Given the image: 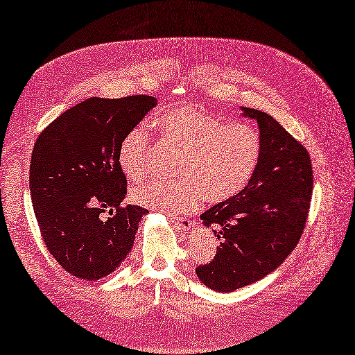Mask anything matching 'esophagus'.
<instances>
[{
	"label": "esophagus",
	"instance_id": "esophagus-1",
	"mask_svg": "<svg viewBox=\"0 0 355 355\" xmlns=\"http://www.w3.org/2000/svg\"><path fill=\"white\" fill-rule=\"evenodd\" d=\"M172 223H173L178 228H180V230H183V231H188V230L192 227V221H191V219H188V218H176V216H172Z\"/></svg>",
	"mask_w": 355,
	"mask_h": 355
}]
</instances>
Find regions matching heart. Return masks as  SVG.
I'll return each instance as SVG.
<instances>
[{"label": "heart", "mask_w": 355, "mask_h": 355, "mask_svg": "<svg viewBox=\"0 0 355 355\" xmlns=\"http://www.w3.org/2000/svg\"><path fill=\"white\" fill-rule=\"evenodd\" d=\"M162 139L182 156L173 180H147L131 191L136 204L182 215L193 211L204 196L218 204L240 193L260 162L261 137L245 123H227L195 105L166 111L156 121ZM150 134L143 125L130 128L118 144L116 159L123 172L140 179L148 171Z\"/></svg>", "instance_id": "obj_1"}]
</instances>
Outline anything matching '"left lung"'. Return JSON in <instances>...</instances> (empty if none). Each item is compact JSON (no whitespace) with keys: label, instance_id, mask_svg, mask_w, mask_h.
Returning <instances> with one entry per match:
<instances>
[{"label":"left lung","instance_id":"8db88e82","mask_svg":"<svg viewBox=\"0 0 355 355\" xmlns=\"http://www.w3.org/2000/svg\"><path fill=\"white\" fill-rule=\"evenodd\" d=\"M260 128L261 155L247 187L200 215L219 240L215 257L196 267L212 291L232 292L276 270L296 248L311 207V156L292 134L263 111L243 108Z\"/></svg>","mask_w":355,"mask_h":355}]
</instances>
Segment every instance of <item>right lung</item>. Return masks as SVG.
<instances>
[{"label":"right lung","instance_id":"obj_1","mask_svg":"<svg viewBox=\"0 0 355 355\" xmlns=\"http://www.w3.org/2000/svg\"><path fill=\"white\" fill-rule=\"evenodd\" d=\"M156 98L92 96L62 112L36 140L30 193L42 239L67 273L105 277L125 260L148 211L123 205L127 178L116 153Z\"/></svg>","mask_w":355,"mask_h":355}]
</instances>
